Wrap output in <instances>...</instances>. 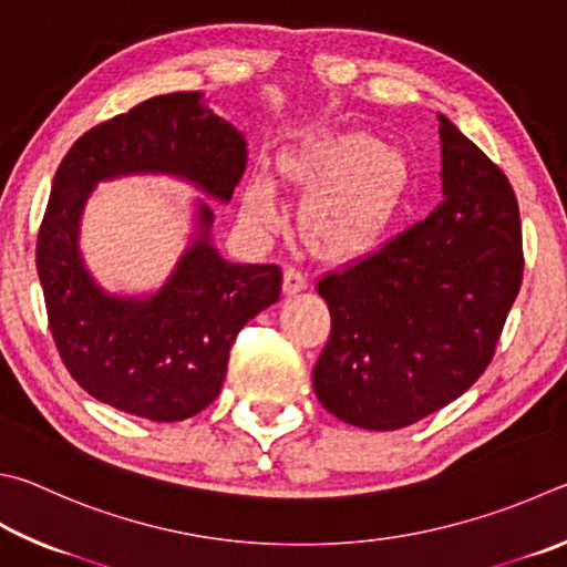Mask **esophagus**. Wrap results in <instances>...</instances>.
Segmentation results:
<instances>
[{
  "label": "esophagus",
  "instance_id": "34e87169",
  "mask_svg": "<svg viewBox=\"0 0 567 567\" xmlns=\"http://www.w3.org/2000/svg\"><path fill=\"white\" fill-rule=\"evenodd\" d=\"M309 284H311L309 276L299 271V268H293V266L286 268V274H284V291L286 293L293 296L299 291H306V289H309Z\"/></svg>",
  "mask_w": 567,
  "mask_h": 567
}]
</instances>
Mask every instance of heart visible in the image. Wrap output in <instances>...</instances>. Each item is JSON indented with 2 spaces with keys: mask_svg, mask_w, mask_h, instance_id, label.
Masks as SVG:
<instances>
[{
  "mask_svg": "<svg viewBox=\"0 0 567 567\" xmlns=\"http://www.w3.org/2000/svg\"><path fill=\"white\" fill-rule=\"evenodd\" d=\"M284 168L313 186L301 206V228L319 251L331 256L359 251L383 231L409 176L403 156L369 132L313 138L289 154ZM241 216L258 231L281 221L276 188L266 174L246 182Z\"/></svg>",
  "mask_w": 567,
  "mask_h": 567,
  "instance_id": "heart-1",
  "label": "heart"
}]
</instances>
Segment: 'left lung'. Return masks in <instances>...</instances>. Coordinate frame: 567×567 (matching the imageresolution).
Returning <instances> with one entry per match:
<instances>
[{"instance_id": "8db88e82", "label": "left lung", "mask_w": 567, "mask_h": 567, "mask_svg": "<svg viewBox=\"0 0 567 567\" xmlns=\"http://www.w3.org/2000/svg\"><path fill=\"white\" fill-rule=\"evenodd\" d=\"M439 118L441 204L316 284L331 336L313 391L336 419L365 431L405 429L468 391L520 291V214L508 178Z\"/></svg>"}]
</instances>
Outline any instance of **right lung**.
Here are the masks:
<instances>
[{
  "instance_id": "add662e5",
  "label": "right lung",
  "mask_w": 567,
  "mask_h": 567,
  "mask_svg": "<svg viewBox=\"0 0 567 567\" xmlns=\"http://www.w3.org/2000/svg\"><path fill=\"white\" fill-rule=\"evenodd\" d=\"M246 138L202 92L146 99L76 138L59 164L37 241L49 329L72 379L116 411L156 423L202 413L221 391L238 331L281 296V268L231 264L212 238L214 212L192 204V234L152 293H112L86 268L82 218L94 188L122 176H174L226 204Z\"/></svg>"
}]
</instances>
